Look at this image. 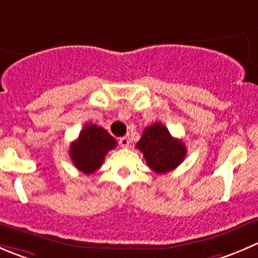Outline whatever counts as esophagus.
<instances>
[{"mask_svg": "<svg viewBox=\"0 0 258 258\" xmlns=\"http://www.w3.org/2000/svg\"><path fill=\"white\" fill-rule=\"evenodd\" d=\"M130 144H131V139H130V136H124L122 137V139H119V145H121V147H123V149L128 147Z\"/></svg>", "mask_w": 258, "mask_h": 258, "instance_id": "esophagus-1", "label": "esophagus"}]
</instances>
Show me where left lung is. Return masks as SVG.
I'll list each match as a JSON object with an SVG mask.
<instances>
[{
    "label": "left lung",
    "instance_id": "1",
    "mask_svg": "<svg viewBox=\"0 0 258 258\" xmlns=\"http://www.w3.org/2000/svg\"><path fill=\"white\" fill-rule=\"evenodd\" d=\"M149 167L156 174H166L185 159L186 147L181 140L174 139L162 123L155 122L146 127L136 145Z\"/></svg>",
    "mask_w": 258,
    "mask_h": 258
}]
</instances>
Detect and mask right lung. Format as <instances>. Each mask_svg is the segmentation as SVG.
<instances>
[{"instance_id":"add662e5","label":"right lung","mask_w":258,"mask_h":258,"mask_svg":"<svg viewBox=\"0 0 258 258\" xmlns=\"http://www.w3.org/2000/svg\"><path fill=\"white\" fill-rule=\"evenodd\" d=\"M116 145V140L106 130L87 123L78 139L72 142L69 155L79 171L91 175L102 166L107 152L113 150Z\"/></svg>"}]
</instances>
